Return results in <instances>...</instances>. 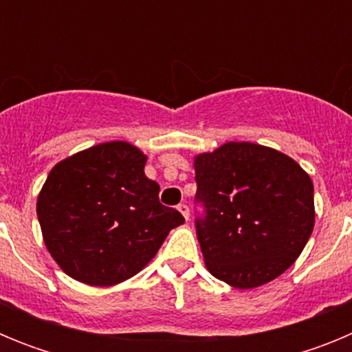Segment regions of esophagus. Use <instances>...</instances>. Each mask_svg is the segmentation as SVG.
<instances>
[{
	"label": "esophagus",
	"mask_w": 352,
	"mask_h": 352,
	"mask_svg": "<svg viewBox=\"0 0 352 352\" xmlns=\"http://www.w3.org/2000/svg\"><path fill=\"white\" fill-rule=\"evenodd\" d=\"M178 210H179V213H182L183 217H185V220H188V217H190V211H188V206H186V204H178Z\"/></svg>",
	"instance_id": "34e87169"
}]
</instances>
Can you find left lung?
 Returning a JSON list of instances; mask_svg holds the SVG:
<instances>
[{"label": "left lung", "instance_id": "1", "mask_svg": "<svg viewBox=\"0 0 352 352\" xmlns=\"http://www.w3.org/2000/svg\"><path fill=\"white\" fill-rule=\"evenodd\" d=\"M204 217L195 220L206 268L236 289L280 276L314 231V185L298 162L254 142L194 158Z\"/></svg>", "mask_w": 352, "mask_h": 352}]
</instances>
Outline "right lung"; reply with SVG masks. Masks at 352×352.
Masks as SVG:
<instances>
[{
  "label": "right lung",
  "instance_id": "1",
  "mask_svg": "<svg viewBox=\"0 0 352 352\" xmlns=\"http://www.w3.org/2000/svg\"><path fill=\"white\" fill-rule=\"evenodd\" d=\"M146 155L111 141L58 162L36 201L49 254L68 276L107 287L138 275L170 229L185 222L158 201Z\"/></svg>",
  "mask_w": 352,
  "mask_h": 352
}]
</instances>
